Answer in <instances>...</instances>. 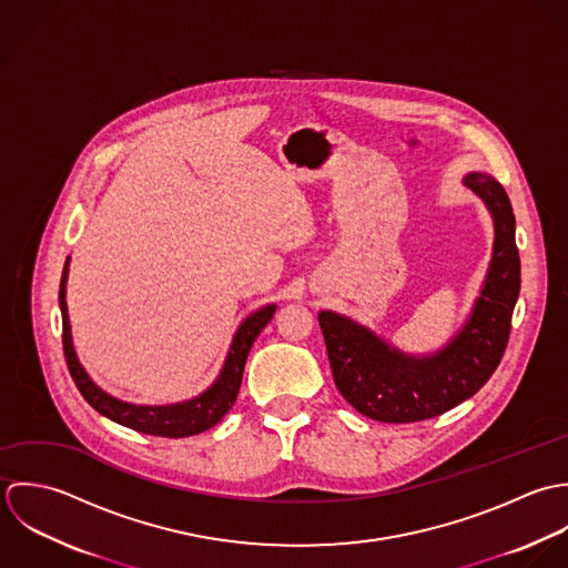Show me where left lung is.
Masks as SVG:
<instances>
[{
	"mask_svg": "<svg viewBox=\"0 0 568 568\" xmlns=\"http://www.w3.org/2000/svg\"><path fill=\"white\" fill-rule=\"evenodd\" d=\"M463 184L491 213L494 252L471 314L453 341L430 355H408L346 316L318 314L334 382L342 397L368 419L413 424L444 415L469 399L503 359L520 292L516 217L505 189L491 175L474 171Z\"/></svg>",
	"mask_w": 568,
	"mask_h": 568,
	"instance_id": "left-lung-1",
	"label": "left lung"
}]
</instances>
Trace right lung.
<instances>
[{
	"instance_id": "1",
	"label": "right lung",
	"mask_w": 568,
	"mask_h": 568,
	"mask_svg": "<svg viewBox=\"0 0 568 568\" xmlns=\"http://www.w3.org/2000/svg\"><path fill=\"white\" fill-rule=\"evenodd\" d=\"M70 272V256L63 267L61 287H59V305H61V318H63V353L70 368V375L85 397V402L99 410L103 417L112 419L120 426H126L135 433L155 435V437H169V439H182L200 435L209 428H213L217 422L232 408L243 377V366L247 359V353L256 336L263 332V327L272 321L276 305H265L256 312H252L236 329L232 344L227 348L226 362L217 379L211 388H206L202 395L180 402V404H166V406H142V404H129L122 399H115L103 388H99L92 377L81 366L70 332V318H68V303H65V283Z\"/></svg>"
}]
</instances>
